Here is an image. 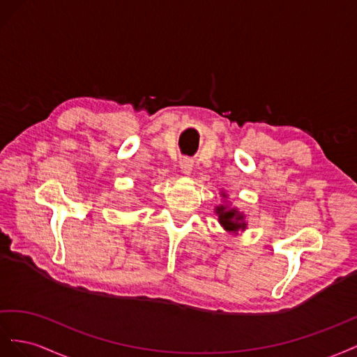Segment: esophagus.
I'll use <instances>...</instances> for the list:
<instances>
[{
    "label": "esophagus",
    "instance_id": "esophagus-1",
    "mask_svg": "<svg viewBox=\"0 0 357 357\" xmlns=\"http://www.w3.org/2000/svg\"><path fill=\"white\" fill-rule=\"evenodd\" d=\"M179 167H181V170H182V173H184V175H191L192 167H195V161H192V160L188 158V157L181 158Z\"/></svg>",
    "mask_w": 357,
    "mask_h": 357
}]
</instances>
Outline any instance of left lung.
<instances>
[{"mask_svg": "<svg viewBox=\"0 0 357 357\" xmlns=\"http://www.w3.org/2000/svg\"><path fill=\"white\" fill-rule=\"evenodd\" d=\"M221 197L222 203L215 206V215L218 217L220 226L226 230L230 235H238L239 231H245L247 230V217L245 213L241 212L238 208L230 206V203L227 202V195L226 191L221 190Z\"/></svg>", "mask_w": 357, "mask_h": 357, "instance_id": "8db88e82", "label": "left lung"}]
</instances>
